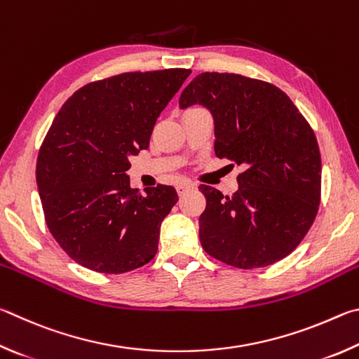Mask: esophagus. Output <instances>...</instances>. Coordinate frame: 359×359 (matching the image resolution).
Listing matches in <instances>:
<instances>
[{
    "mask_svg": "<svg viewBox=\"0 0 359 359\" xmlns=\"http://www.w3.org/2000/svg\"><path fill=\"white\" fill-rule=\"evenodd\" d=\"M192 187H194V186H192L191 183H181V184L176 186V192H178V196H184V194H186L187 191H191Z\"/></svg>",
    "mask_w": 359,
    "mask_h": 359,
    "instance_id": "1",
    "label": "esophagus"
}]
</instances>
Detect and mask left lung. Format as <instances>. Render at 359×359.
<instances>
[{
  "label": "left lung",
  "instance_id": "1",
  "mask_svg": "<svg viewBox=\"0 0 359 359\" xmlns=\"http://www.w3.org/2000/svg\"><path fill=\"white\" fill-rule=\"evenodd\" d=\"M194 104L215 118L216 156L244 168L233 196L198 187L206 198L198 219L205 252L240 269L285 259L320 205L322 159L309 123L278 86L240 74L197 75L180 97L181 109Z\"/></svg>",
  "mask_w": 359,
  "mask_h": 359
}]
</instances>
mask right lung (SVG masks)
Masks as SVG:
<instances>
[{
	"mask_svg": "<svg viewBox=\"0 0 359 359\" xmlns=\"http://www.w3.org/2000/svg\"><path fill=\"white\" fill-rule=\"evenodd\" d=\"M191 69L124 72L91 81L61 107L37 156L46 224L74 262L121 274L154 259L175 187L132 189L129 156L149 147L157 116Z\"/></svg>",
	"mask_w": 359,
	"mask_h": 359,
	"instance_id": "add662e5",
	"label": "right lung"
}]
</instances>
